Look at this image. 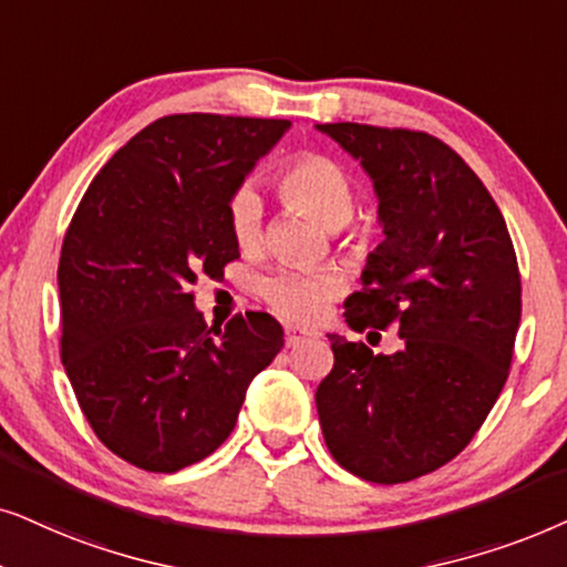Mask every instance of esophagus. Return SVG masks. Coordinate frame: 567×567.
Returning a JSON list of instances; mask_svg holds the SVG:
<instances>
[{"mask_svg": "<svg viewBox=\"0 0 567 567\" xmlns=\"http://www.w3.org/2000/svg\"><path fill=\"white\" fill-rule=\"evenodd\" d=\"M311 337H316L313 329L296 327V323H288V327H285V339H288V347H296L303 342V339H311Z\"/></svg>", "mask_w": 567, "mask_h": 567, "instance_id": "1", "label": "esophagus"}]
</instances>
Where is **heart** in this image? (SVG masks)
<instances>
[{
  "label": "heart",
  "instance_id": "b5f03b06",
  "mask_svg": "<svg viewBox=\"0 0 567 567\" xmlns=\"http://www.w3.org/2000/svg\"><path fill=\"white\" fill-rule=\"evenodd\" d=\"M279 194L288 205L303 209L323 228L337 230L350 223L354 213V188L334 161L321 155H303L292 161L277 178ZM228 223L236 244L251 251L261 240L264 202L254 186H240L228 202ZM261 296L277 313L296 321H313L339 296L342 282L334 271L282 267L261 279Z\"/></svg>",
  "mask_w": 567,
  "mask_h": 567
}]
</instances>
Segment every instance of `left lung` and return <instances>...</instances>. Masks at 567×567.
I'll list each match as a JSON object with an SVG mask.
<instances>
[{
  "instance_id": "left-lung-1",
  "label": "left lung",
  "mask_w": 567,
  "mask_h": 567,
  "mask_svg": "<svg viewBox=\"0 0 567 567\" xmlns=\"http://www.w3.org/2000/svg\"><path fill=\"white\" fill-rule=\"evenodd\" d=\"M373 181L383 240L344 300L354 331L396 323L402 350L327 334L316 389L331 456L379 485L435 472L464 451L508 379L520 277L485 184L441 140L368 124H316Z\"/></svg>"
}]
</instances>
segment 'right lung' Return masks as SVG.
<instances>
[{
  "label": "right lung",
  "instance_id": "obj_1",
  "mask_svg": "<svg viewBox=\"0 0 567 567\" xmlns=\"http://www.w3.org/2000/svg\"><path fill=\"white\" fill-rule=\"evenodd\" d=\"M288 130L282 118H157L103 165L72 217L59 259L64 371L103 446L140 470L213 454L282 350L269 313L207 327L192 288L240 256L228 202Z\"/></svg>",
  "mask_w": 567,
  "mask_h": 567
}]
</instances>
